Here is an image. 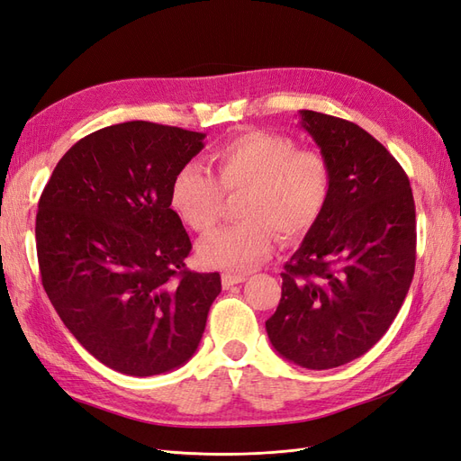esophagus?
<instances>
[{"label":"esophagus","mask_w":461,"mask_h":461,"mask_svg":"<svg viewBox=\"0 0 461 461\" xmlns=\"http://www.w3.org/2000/svg\"><path fill=\"white\" fill-rule=\"evenodd\" d=\"M221 281H222V288H230V286H234V285L244 283V281H246V275H236V273H222Z\"/></svg>","instance_id":"esophagus-1"}]
</instances>
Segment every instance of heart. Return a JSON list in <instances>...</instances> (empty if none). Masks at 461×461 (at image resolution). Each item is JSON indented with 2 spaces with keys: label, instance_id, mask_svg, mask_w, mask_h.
Segmentation results:
<instances>
[{
  "label": "heart",
  "instance_id": "b5f03b06",
  "mask_svg": "<svg viewBox=\"0 0 461 461\" xmlns=\"http://www.w3.org/2000/svg\"><path fill=\"white\" fill-rule=\"evenodd\" d=\"M217 180L198 163H186L171 185V203L196 232L215 227L225 194H242L236 225L222 227L198 244L209 267L246 271L269 258L278 236L300 240L329 202L330 169L315 149H298L294 138L249 131L215 148Z\"/></svg>",
  "mask_w": 461,
  "mask_h": 461
}]
</instances>
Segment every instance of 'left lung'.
I'll return each instance as SVG.
<instances>
[{
    "mask_svg": "<svg viewBox=\"0 0 461 461\" xmlns=\"http://www.w3.org/2000/svg\"><path fill=\"white\" fill-rule=\"evenodd\" d=\"M300 117L329 163L330 194L285 263L265 329L285 359L319 371L364 356L393 325L415 271V203L408 175L367 131L317 111Z\"/></svg>",
    "mask_w": 461,
    "mask_h": 461,
    "instance_id": "8db88e82",
    "label": "left lung"
}]
</instances>
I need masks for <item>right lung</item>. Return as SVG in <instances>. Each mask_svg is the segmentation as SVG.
I'll use <instances>...</instances> for the list:
<instances>
[{
	"mask_svg": "<svg viewBox=\"0 0 461 461\" xmlns=\"http://www.w3.org/2000/svg\"><path fill=\"white\" fill-rule=\"evenodd\" d=\"M202 132L131 121L78 140L55 167L36 215L46 294L104 366L132 376L173 371L198 350L219 273H192V244L171 209L176 171Z\"/></svg>",
	"mask_w": 461,
	"mask_h": 461,
	"instance_id": "add662e5",
	"label": "right lung"
}]
</instances>
